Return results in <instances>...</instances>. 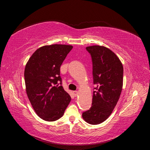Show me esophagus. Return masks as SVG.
<instances>
[{"instance_id":"1","label":"esophagus","mask_w":150,"mask_h":150,"mask_svg":"<svg viewBox=\"0 0 150 150\" xmlns=\"http://www.w3.org/2000/svg\"><path fill=\"white\" fill-rule=\"evenodd\" d=\"M73 93H74V96H77V95H78V91H74Z\"/></svg>"}]
</instances>
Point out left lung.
<instances>
[{
	"label": "left lung",
	"mask_w": 150,
	"mask_h": 150,
	"mask_svg": "<svg viewBox=\"0 0 150 150\" xmlns=\"http://www.w3.org/2000/svg\"><path fill=\"white\" fill-rule=\"evenodd\" d=\"M93 62L94 91L89 110L83 112L91 125L100 124L110 116L119 100L123 81V67L119 58L108 48L93 46L86 48Z\"/></svg>",
	"instance_id": "1"
}]
</instances>
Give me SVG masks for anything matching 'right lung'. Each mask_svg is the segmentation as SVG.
<instances>
[{"label": "right lung", "instance_id": "add662e5", "mask_svg": "<svg viewBox=\"0 0 150 150\" xmlns=\"http://www.w3.org/2000/svg\"><path fill=\"white\" fill-rule=\"evenodd\" d=\"M72 49L69 45L42 46L34 52L25 66L27 94L36 114L45 121L61 118L71 100L62 86L60 67Z\"/></svg>", "mask_w": 150, "mask_h": 150}]
</instances>
